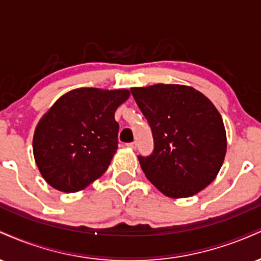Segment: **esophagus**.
I'll use <instances>...</instances> for the list:
<instances>
[{"label": "esophagus", "mask_w": 261, "mask_h": 261, "mask_svg": "<svg viewBox=\"0 0 261 261\" xmlns=\"http://www.w3.org/2000/svg\"><path fill=\"white\" fill-rule=\"evenodd\" d=\"M126 146H127L128 148H131V149H136V147H137V142H136V141H134V142L127 143Z\"/></svg>", "instance_id": "34e87169"}]
</instances>
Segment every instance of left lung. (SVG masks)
Instances as JSON below:
<instances>
[{"mask_svg":"<svg viewBox=\"0 0 261 261\" xmlns=\"http://www.w3.org/2000/svg\"><path fill=\"white\" fill-rule=\"evenodd\" d=\"M147 119L154 148L139 155L146 178L173 199L193 196L216 179L227 151L223 120L195 88L158 85L131 88Z\"/></svg>","mask_w":261,"mask_h":261,"instance_id":"1","label":"left lung"}]
</instances>
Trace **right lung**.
Segmentation results:
<instances>
[{
    "instance_id": "right-lung-1",
    "label": "right lung",
    "mask_w": 261,
    "mask_h": 261,
    "mask_svg": "<svg viewBox=\"0 0 261 261\" xmlns=\"http://www.w3.org/2000/svg\"><path fill=\"white\" fill-rule=\"evenodd\" d=\"M128 97L127 89L77 88L54 103L33 136L35 163L47 184L76 193L104 174L118 149L115 112Z\"/></svg>"
}]
</instances>
